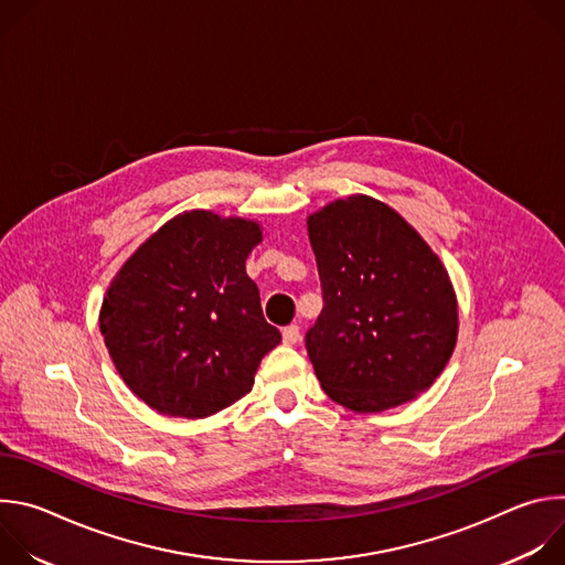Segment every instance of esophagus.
Returning <instances> with one entry per match:
<instances>
[{"instance_id":"obj_1","label":"esophagus","mask_w":565,"mask_h":565,"mask_svg":"<svg viewBox=\"0 0 565 565\" xmlns=\"http://www.w3.org/2000/svg\"><path fill=\"white\" fill-rule=\"evenodd\" d=\"M281 335H284V342L286 344H297L299 340H301V331H299V327L297 324H290V327H286L284 331H281Z\"/></svg>"}]
</instances>
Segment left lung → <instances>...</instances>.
Listing matches in <instances>:
<instances>
[{
  "mask_svg": "<svg viewBox=\"0 0 565 565\" xmlns=\"http://www.w3.org/2000/svg\"><path fill=\"white\" fill-rule=\"evenodd\" d=\"M321 308L306 351L338 405L373 414L414 399L449 362L458 308L449 275L425 238L371 196L308 216Z\"/></svg>",
  "mask_w": 565,
  "mask_h": 565,
  "instance_id": "obj_1",
  "label": "left lung"
}]
</instances>
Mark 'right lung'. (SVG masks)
Masks as SVG:
<instances>
[{
	"label": "right lung",
	"mask_w": 565,
	"mask_h": 565,
	"mask_svg": "<svg viewBox=\"0 0 565 565\" xmlns=\"http://www.w3.org/2000/svg\"><path fill=\"white\" fill-rule=\"evenodd\" d=\"M259 241L255 221L192 210L149 236L111 281L100 333L125 384L158 414L230 407L281 342L246 275Z\"/></svg>",
	"instance_id": "right-lung-1"
}]
</instances>
